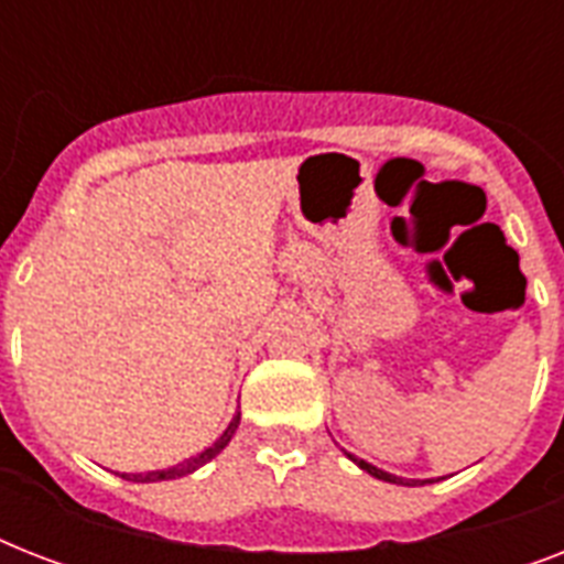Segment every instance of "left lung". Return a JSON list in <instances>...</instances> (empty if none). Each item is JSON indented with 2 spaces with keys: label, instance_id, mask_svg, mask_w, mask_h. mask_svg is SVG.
I'll return each mask as SVG.
<instances>
[{
  "label": "left lung",
  "instance_id": "obj_1",
  "mask_svg": "<svg viewBox=\"0 0 564 564\" xmlns=\"http://www.w3.org/2000/svg\"><path fill=\"white\" fill-rule=\"evenodd\" d=\"M354 459V456H351ZM354 463L360 465L362 471H369L371 477H377V480H386V482H398V486H424V482H430V480H403V477H394V474H386V471H380V468H375V465H369V463H362V459H354Z\"/></svg>",
  "mask_w": 564,
  "mask_h": 564
}]
</instances>
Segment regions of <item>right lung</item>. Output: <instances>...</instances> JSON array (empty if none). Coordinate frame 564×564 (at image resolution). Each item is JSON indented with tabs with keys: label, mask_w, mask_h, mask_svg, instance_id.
I'll use <instances>...</instances> for the list:
<instances>
[{
	"label": "right lung",
	"mask_w": 564,
	"mask_h": 564,
	"mask_svg": "<svg viewBox=\"0 0 564 564\" xmlns=\"http://www.w3.org/2000/svg\"><path fill=\"white\" fill-rule=\"evenodd\" d=\"M237 427H239V415H234V421H230V424H228V430H225V433H221V436L216 438V442H213L210 447H204L202 454L189 456L187 463L175 465V468H166V471H149V474H122V477H126V480H134V482H158V480H175V477H184V474L195 471L198 465L210 463L213 456L219 454L221 447L228 445L230 436L237 433Z\"/></svg>",
	"instance_id": "right-lung-1"
}]
</instances>
